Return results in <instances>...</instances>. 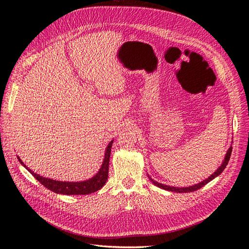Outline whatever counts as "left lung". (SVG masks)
<instances>
[{"instance_id":"obj_1","label":"left lung","mask_w":249,"mask_h":249,"mask_svg":"<svg viewBox=\"0 0 249 249\" xmlns=\"http://www.w3.org/2000/svg\"><path fill=\"white\" fill-rule=\"evenodd\" d=\"M231 146L230 147V149L228 150V152H227V154H226V158H224V160H223V162H222V164L219 166V168L217 171H216L214 174H212L209 178L208 179H206V180H204L203 182H200V183H197V184H196V185H194V186H189V187H173V186H168V185H163V184H161V183H158V182H156V181H154L153 179H152L151 177H149V179L151 180V182L154 184V185H156V186H158V187H160V188H162V189H164V190H168V191H173V192H179V194H184V192H191V191H196V190H197V189H199V188H202L203 186H205L207 183H209L210 181H212L214 178H216L217 177L218 175H220L222 172H223V170L224 168H226V166H227V164L229 163V160H230V157H231Z\"/></svg>"}]
</instances>
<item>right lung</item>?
I'll use <instances>...</instances> for the list:
<instances>
[{
  "instance_id": "1",
  "label": "right lung",
  "mask_w": 249,
  "mask_h": 249,
  "mask_svg": "<svg viewBox=\"0 0 249 249\" xmlns=\"http://www.w3.org/2000/svg\"><path fill=\"white\" fill-rule=\"evenodd\" d=\"M111 145H113V141H111L106 151V156H104L103 159V163L100 167L99 172L96 174L93 178L84 181V182H61V181H55L52 179H47L43 178L41 176H39L35 174L34 172H32L27 165L23 164V162L18 158L19 162L25 166L27 170L33 175V177L37 179L42 185L50 189L51 191L55 192V194H60V195H67V196H73V195H89L92 194V192H95L102 188V186L106 184L107 177H108V165H109V156H110V151H111Z\"/></svg>"
}]
</instances>
